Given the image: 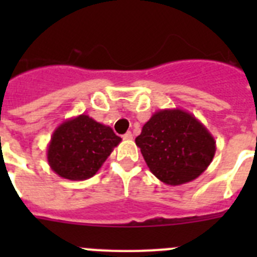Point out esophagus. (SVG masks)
<instances>
[{
	"instance_id": "34e87169",
	"label": "esophagus",
	"mask_w": 257,
	"mask_h": 257,
	"mask_svg": "<svg viewBox=\"0 0 257 257\" xmlns=\"http://www.w3.org/2000/svg\"><path fill=\"white\" fill-rule=\"evenodd\" d=\"M133 136H134L133 134H131L130 131H128V133H126V134H124V135L122 136V138H123L124 140H133Z\"/></svg>"
}]
</instances>
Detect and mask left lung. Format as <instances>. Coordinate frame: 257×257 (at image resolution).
<instances>
[{
    "label": "left lung",
    "instance_id": "8db88e82",
    "mask_svg": "<svg viewBox=\"0 0 257 257\" xmlns=\"http://www.w3.org/2000/svg\"><path fill=\"white\" fill-rule=\"evenodd\" d=\"M135 143L152 174L172 187L198 178L216 152V142L205 124L179 108L154 113Z\"/></svg>",
    "mask_w": 257,
    "mask_h": 257
}]
</instances>
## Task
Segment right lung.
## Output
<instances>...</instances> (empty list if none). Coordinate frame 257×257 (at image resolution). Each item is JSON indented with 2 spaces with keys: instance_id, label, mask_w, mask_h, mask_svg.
I'll return each instance as SVG.
<instances>
[{
  "instance_id": "1",
  "label": "right lung",
  "mask_w": 257,
  "mask_h": 257,
  "mask_svg": "<svg viewBox=\"0 0 257 257\" xmlns=\"http://www.w3.org/2000/svg\"><path fill=\"white\" fill-rule=\"evenodd\" d=\"M109 126L87 114L59 124L47 145V162L60 178L79 181L92 178L121 143Z\"/></svg>"
}]
</instances>
